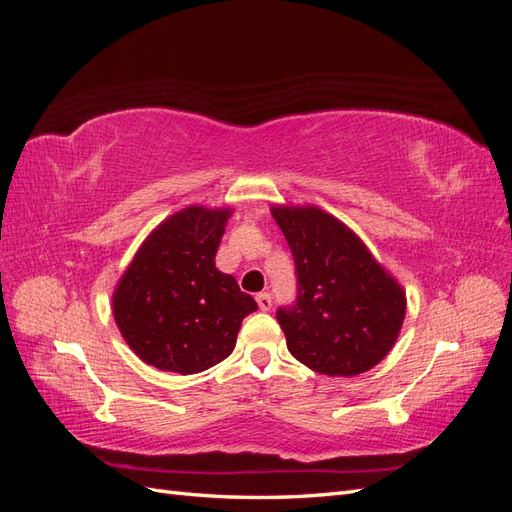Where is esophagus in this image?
I'll use <instances>...</instances> for the list:
<instances>
[{
    "instance_id": "esophagus-1",
    "label": "esophagus",
    "mask_w": 512,
    "mask_h": 512,
    "mask_svg": "<svg viewBox=\"0 0 512 512\" xmlns=\"http://www.w3.org/2000/svg\"><path fill=\"white\" fill-rule=\"evenodd\" d=\"M256 303H258V307L262 309V312H269L271 305H273V301H271V294H269V292H260V294H256Z\"/></svg>"
}]
</instances>
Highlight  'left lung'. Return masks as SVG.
Here are the masks:
<instances>
[{
  "label": "left lung",
  "instance_id": "1",
  "mask_svg": "<svg viewBox=\"0 0 512 512\" xmlns=\"http://www.w3.org/2000/svg\"><path fill=\"white\" fill-rule=\"evenodd\" d=\"M297 265L299 297L277 309L294 359L324 376H359L395 346L406 290L354 230L320 207H271Z\"/></svg>",
  "mask_w": 512,
  "mask_h": 512
}]
</instances>
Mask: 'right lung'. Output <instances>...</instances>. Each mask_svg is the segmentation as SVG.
<instances>
[{
  "mask_svg": "<svg viewBox=\"0 0 512 512\" xmlns=\"http://www.w3.org/2000/svg\"><path fill=\"white\" fill-rule=\"evenodd\" d=\"M230 207H185L138 247L113 292V316L138 359L188 376L235 350L247 314L258 309L237 280L215 267Z\"/></svg>",
  "mask_w": 512,
  "mask_h": 512,
  "instance_id": "right-lung-1",
  "label": "right lung"
}]
</instances>
